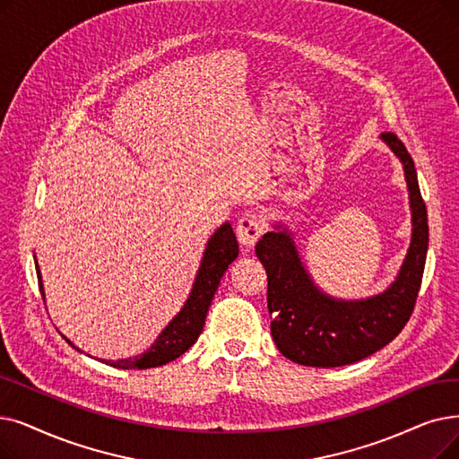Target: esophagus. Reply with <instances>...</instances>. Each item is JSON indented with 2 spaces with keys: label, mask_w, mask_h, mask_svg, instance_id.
<instances>
[{
  "label": "esophagus",
  "mask_w": 459,
  "mask_h": 459,
  "mask_svg": "<svg viewBox=\"0 0 459 459\" xmlns=\"http://www.w3.org/2000/svg\"><path fill=\"white\" fill-rule=\"evenodd\" d=\"M264 230L266 227L263 219L255 213H247L240 219V221H238V227H236L238 242H240L246 249H251L258 242V238L264 234Z\"/></svg>",
  "instance_id": "1"
}]
</instances>
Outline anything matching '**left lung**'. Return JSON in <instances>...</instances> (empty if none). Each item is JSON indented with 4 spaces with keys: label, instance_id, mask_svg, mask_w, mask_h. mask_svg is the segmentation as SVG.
<instances>
[{
    "label": "left lung",
    "instance_id": "8db88e82",
    "mask_svg": "<svg viewBox=\"0 0 459 459\" xmlns=\"http://www.w3.org/2000/svg\"><path fill=\"white\" fill-rule=\"evenodd\" d=\"M381 138L403 163L412 217L405 261L385 292L366 300H337L325 294L313 283L290 232L281 225L266 232L255 247L268 273L272 337L279 352L296 364H354L388 345L412 315L428 255V212L405 144L394 133H383Z\"/></svg>",
    "mask_w": 459,
    "mask_h": 459
}]
</instances>
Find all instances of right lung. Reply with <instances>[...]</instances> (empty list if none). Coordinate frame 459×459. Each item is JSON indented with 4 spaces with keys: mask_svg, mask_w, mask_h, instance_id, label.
Returning <instances> with one entry per match:
<instances>
[{
    "mask_svg": "<svg viewBox=\"0 0 459 459\" xmlns=\"http://www.w3.org/2000/svg\"><path fill=\"white\" fill-rule=\"evenodd\" d=\"M236 256H238L236 234L232 232L230 223H225L213 232V236L206 244L203 263L196 272L187 302L184 304L182 311L169 323V326L159 333L155 343L141 356L126 358V360H116V362L114 360H103V362L119 369H148V368L165 366L176 360L178 356H182L189 347L195 345L198 335L203 333L208 307L213 300V294L219 287V281H221L223 273L229 270V264ZM35 270L39 279V289H41V294L45 298L41 270H39L37 261H35ZM65 342L73 349H76L67 337Z\"/></svg>",
    "mask_w": 459,
    "mask_h": 459,
    "instance_id": "add662e5",
    "label": "right lung"
}]
</instances>
